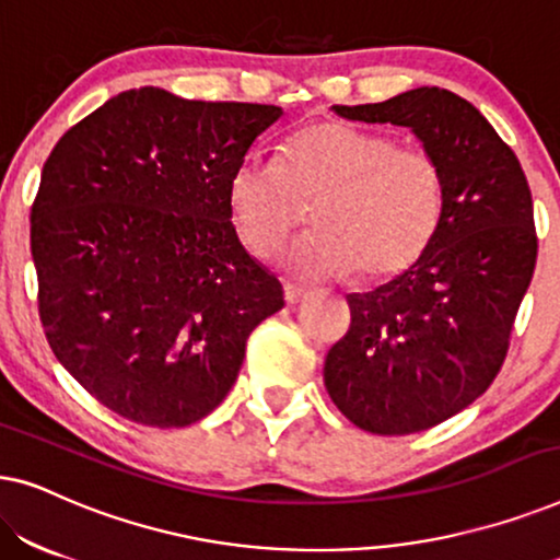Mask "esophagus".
<instances>
[{
  "label": "esophagus",
  "instance_id": "1",
  "mask_svg": "<svg viewBox=\"0 0 560 560\" xmlns=\"http://www.w3.org/2000/svg\"><path fill=\"white\" fill-rule=\"evenodd\" d=\"M308 295H311V290H305L301 285H293V282H285V303L288 305L303 303Z\"/></svg>",
  "mask_w": 560,
  "mask_h": 560
}]
</instances>
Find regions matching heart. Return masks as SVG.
I'll return each instance as SVG.
<instances>
[{
	"instance_id": "obj_1",
	"label": "heart",
	"mask_w": 560,
	"mask_h": 560,
	"mask_svg": "<svg viewBox=\"0 0 560 560\" xmlns=\"http://www.w3.org/2000/svg\"><path fill=\"white\" fill-rule=\"evenodd\" d=\"M313 206L316 232L278 259L301 278L387 280L431 247L446 213V180L431 152L382 132L318 121L285 160L247 155L229 178V213L255 255H270Z\"/></svg>"
}]
</instances>
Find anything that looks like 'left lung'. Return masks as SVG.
Wrapping results in <instances>:
<instances>
[{"mask_svg":"<svg viewBox=\"0 0 560 560\" xmlns=\"http://www.w3.org/2000/svg\"><path fill=\"white\" fill-rule=\"evenodd\" d=\"M334 112L410 127L446 180L433 244L387 285L347 298L351 326L324 364L328 395L351 423L418 433L485 395L502 370L538 257L530 186L477 106L446 89Z\"/></svg>","mask_w":560,"mask_h":560,"instance_id":"1","label":"left lung"}]
</instances>
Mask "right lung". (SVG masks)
Wrapping results in <instances>:
<instances>
[{
	"label": "right lung",
	"mask_w": 560,
	"mask_h": 560,
	"mask_svg": "<svg viewBox=\"0 0 560 560\" xmlns=\"http://www.w3.org/2000/svg\"><path fill=\"white\" fill-rule=\"evenodd\" d=\"M280 114L129 89L45 160L30 213L37 311L58 362L117 416L206 418L249 334L285 305L229 213L234 167Z\"/></svg>",
	"instance_id": "obj_1"
}]
</instances>
